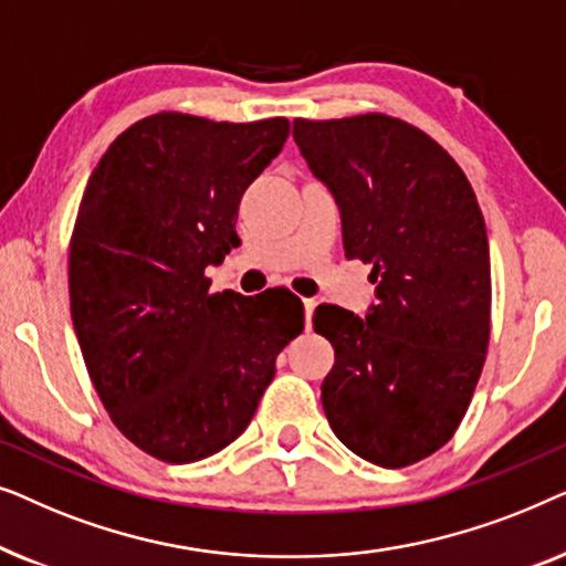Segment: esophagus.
Listing matches in <instances>:
<instances>
[{
    "label": "esophagus",
    "mask_w": 566,
    "mask_h": 566,
    "mask_svg": "<svg viewBox=\"0 0 566 566\" xmlns=\"http://www.w3.org/2000/svg\"><path fill=\"white\" fill-rule=\"evenodd\" d=\"M316 301L314 298H304V314H306V327H312V316H314Z\"/></svg>",
    "instance_id": "esophagus-1"
}]
</instances>
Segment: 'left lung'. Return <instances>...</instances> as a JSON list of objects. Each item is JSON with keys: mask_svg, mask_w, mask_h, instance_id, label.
<instances>
[{"mask_svg": "<svg viewBox=\"0 0 566 566\" xmlns=\"http://www.w3.org/2000/svg\"><path fill=\"white\" fill-rule=\"evenodd\" d=\"M312 172L335 192L350 260L370 265L366 319L322 304L335 347L322 384L335 436L376 467L443 448L467 415L490 345V242L474 188L451 154L384 113L293 120Z\"/></svg>", "mask_w": 566, "mask_h": 566, "instance_id": "1", "label": "left lung"}]
</instances>
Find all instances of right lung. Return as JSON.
Wrapping results in <instances>:
<instances>
[{
    "mask_svg": "<svg viewBox=\"0 0 566 566\" xmlns=\"http://www.w3.org/2000/svg\"><path fill=\"white\" fill-rule=\"evenodd\" d=\"M289 130L154 113L90 175L69 242L74 332L113 424L154 459L192 463L242 436L304 329L291 291L211 293L206 277L239 244V200Z\"/></svg>",
    "mask_w": 566,
    "mask_h": 566,
    "instance_id": "right-lung-1",
    "label": "right lung"
}]
</instances>
